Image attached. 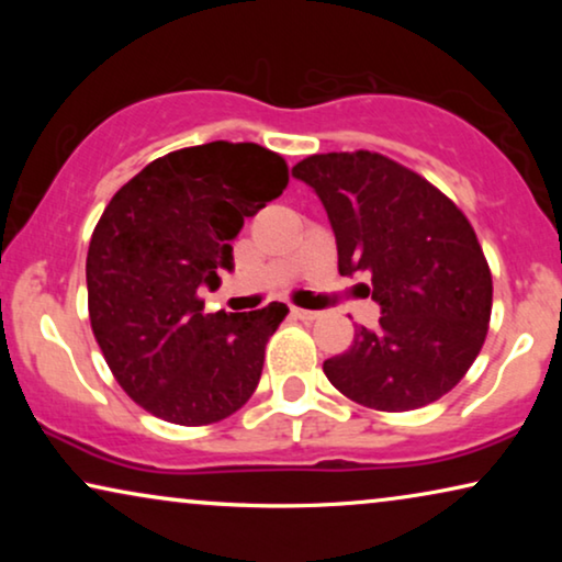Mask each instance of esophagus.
I'll list each match as a JSON object with an SVG mask.
<instances>
[{
	"label": "esophagus",
	"mask_w": 562,
	"mask_h": 562,
	"mask_svg": "<svg viewBox=\"0 0 562 562\" xmlns=\"http://www.w3.org/2000/svg\"><path fill=\"white\" fill-rule=\"evenodd\" d=\"M291 314H294L296 319L302 322H314L319 317V312H312V310H302V306H291Z\"/></svg>",
	"instance_id": "34e87169"
}]
</instances>
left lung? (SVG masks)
Masks as SVG:
<instances>
[{"mask_svg": "<svg viewBox=\"0 0 562 562\" xmlns=\"http://www.w3.org/2000/svg\"><path fill=\"white\" fill-rule=\"evenodd\" d=\"M296 179L317 191L337 240V271L371 276L375 329L356 327L329 383L360 406L409 412L456 389L483 348L494 283L456 202L381 153H319Z\"/></svg>", "mask_w": 562, "mask_h": 562, "instance_id": "obj_1", "label": "left lung"}]
</instances>
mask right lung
<instances>
[{"instance_id": "1", "label": "right lung", "mask_w": 562, "mask_h": 562, "mask_svg": "<svg viewBox=\"0 0 562 562\" xmlns=\"http://www.w3.org/2000/svg\"><path fill=\"white\" fill-rule=\"evenodd\" d=\"M286 183L279 153L214 140L156 158L99 217L87 252L91 329L114 379L153 417L212 425L256 391L289 306L204 314L199 289L233 271L229 243L245 217Z\"/></svg>"}]
</instances>
